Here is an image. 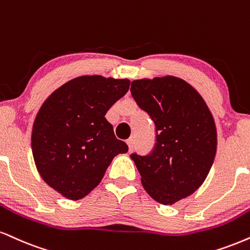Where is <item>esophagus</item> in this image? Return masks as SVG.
Instances as JSON below:
<instances>
[{
    "label": "esophagus",
    "instance_id": "34e87169",
    "mask_svg": "<svg viewBox=\"0 0 250 250\" xmlns=\"http://www.w3.org/2000/svg\"><path fill=\"white\" fill-rule=\"evenodd\" d=\"M127 144H128V148H129V151H131L134 148V140L133 138H129V140L127 141Z\"/></svg>",
    "mask_w": 250,
    "mask_h": 250
}]
</instances>
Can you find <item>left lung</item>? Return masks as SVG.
Wrapping results in <instances>:
<instances>
[{
    "label": "left lung",
    "instance_id": "left-lung-1",
    "mask_svg": "<svg viewBox=\"0 0 250 250\" xmlns=\"http://www.w3.org/2000/svg\"><path fill=\"white\" fill-rule=\"evenodd\" d=\"M130 92L156 125V146L148 156L130 155L144 190L173 205L203 185L216 154L214 119L197 89L173 76L138 79Z\"/></svg>",
    "mask_w": 250,
    "mask_h": 250
}]
</instances>
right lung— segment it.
Returning a JSON list of instances; mask_svg holds the SVG:
<instances>
[{"label": "right lung", "mask_w": 250, "mask_h": 250, "mask_svg": "<svg viewBox=\"0 0 250 250\" xmlns=\"http://www.w3.org/2000/svg\"><path fill=\"white\" fill-rule=\"evenodd\" d=\"M129 85L128 79L81 76L57 88L39 108L31 134L35 164L62 197H86L100 184L113 158L128 151L104 115Z\"/></svg>", "instance_id": "right-lung-1"}]
</instances>
